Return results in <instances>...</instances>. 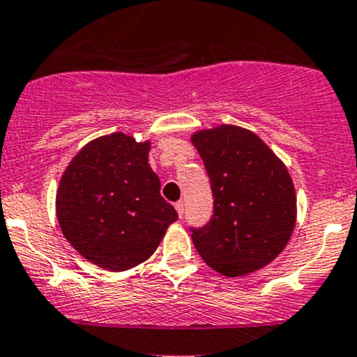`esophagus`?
Listing matches in <instances>:
<instances>
[{
    "instance_id": "obj_1",
    "label": "esophagus",
    "mask_w": 357,
    "mask_h": 357,
    "mask_svg": "<svg viewBox=\"0 0 357 357\" xmlns=\"http://www.w3.org/2000/svg\"><path fill=\"white\" fill-rule=\"evenodd\" d=\"M175 209H177L180 218H182V216H183V209H185V206H183V201H177V203H175Z\"/></svg>"
}]
</instances>
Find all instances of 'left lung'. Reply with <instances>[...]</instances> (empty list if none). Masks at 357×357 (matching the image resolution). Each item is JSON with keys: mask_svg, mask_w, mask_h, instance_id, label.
<instances>
[{"mask_svg": "<svg viewBox=\"0 0 357 357\" xmlns=\"http://www.w3.org/2000/svg\"><path fill=\"white\" fill-rule=\"evenodd\" d=\"M209 177L213 215L192 242L208 266L241 277L271 263L296 225V192L285 165L251 130L220 125L192 135Z\"/></svg>", "mask_w": 357, "mask_h": 357, "instance_id": "1", "label": "left lung"}]
</instances>
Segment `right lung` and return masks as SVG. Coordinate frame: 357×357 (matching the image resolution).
Masks as SVG:
<instances>
[{
  "label": "right lung",
  "instance_id": "obj_1",
  "mask_svg": "<svg viewBox=\"0 0 357 357\" xmlns=\"http://www.w3.org/2000/svg\"><path fill=\"white\" fill-rule=\"evenodd\" d=\"M149 142L122 132L84 146L56 190V216L77 252L109 271L137 266L156 251L178 215L161 197Z\"/></svg>",
  "mask_w": 357,
  "mask_h": 357
}]
</instances>
